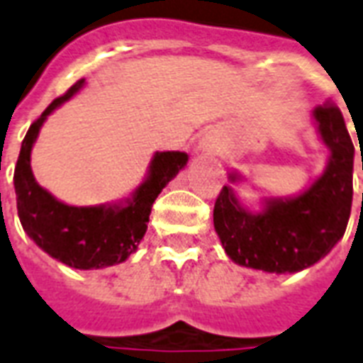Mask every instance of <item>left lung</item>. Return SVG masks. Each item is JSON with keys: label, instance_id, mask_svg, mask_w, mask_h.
Returning <instances> with one entry per match:
<instances>
[{"label": "left lung", "instance_id": "1", "mask_svg": "<svg viewBox=\"0 0 363 363\" xmlns=\"http://www.w3.org/2000/svg\"><path fill=\"white\" fill-rule=\"evenodd\" d=\"M314 119L331 155L324 174L305 193L267 199L261 213L240 206L227 185L216 199L213 227L238 265L277 274L303 271L330 254L347 231L352 208V140L341 109L331 100L314 109ZM231 179L238 178L233 174Z\"/></svg>", "mask_w": 363, "mask_h": 363}]
</instances>
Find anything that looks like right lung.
<instances>
[{
	"label": "right lung",
	"mask_w": 363,
	"mask_h": 363,
	"mask_svg": "<svg viewBox=\"0 0 363 363\" xmlns=\"http://www.w3.org/2000/svg\"><path fill=\"white\" fill-rule=\"evenodd\" d=\"M83 83L85 79H79L66 94L52 100L28 128L15 168L16 208L22 229L50 257L74 269H102L123 263L136 252L147 231L153 202L162 187L187 164V153H155L147 179L123 204L67 206L56 201L33 178L30 153L47 115L74 96Z\"/></svg>",
	"instance_id": "right-lung-1"
}]
</instances>
